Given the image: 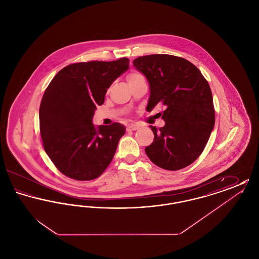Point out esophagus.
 Returning <instances> with one entry per match:
<instances>
[{"label":"esophagus","mask_w":259,"mask_h":259,"mask_svg":"<svg viewBox=\"0 0 259 259\" xmlns=\"http://www.w3.org/2000/svg\"><path fill=\"white\" fill-rule=\"evenodd\" d=\"M140 128V125L137 123H131L129 124L128 126H127V131H135L137 129H139Z\"/></svg>","instance_id":"34e87169"}]
</instances>
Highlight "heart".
Masks as SVG:
<instances>
[{
    "label": "heart",
    "instance_id": "obj_1",
    "mask_svg": "<svg viewBox=\"0 0 259 259\" xmlns=\"http://www.w3.org/2000/svg\"><path fill=\"white\" fill-rule=\"evenodd\" d=\"M141 78H145V77H144L143 74H141V73H139V72H132V73H130V74H128V81H129V82H132V81H134V80L141 79Z\"/></svg>",
    "mask_w": 259,
    "mask_h": 259
}]
</instances>
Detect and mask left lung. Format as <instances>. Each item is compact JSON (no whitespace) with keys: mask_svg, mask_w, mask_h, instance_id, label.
I'll return each mask as SVG.
<instances>
[{"mask_svg":"<svg viewBox=\"0 0 259 259\" xmlns=\"http://www.w3.org/2000/svg\"><path fill=\"white\" fill-rule=\"evenodd\" d=\"M149 83L148 111L165 107V125L146 148L148 158L165 170L177 171L197 159L214 125L212 95L208 81L192 63L168 54L141 56L133 61Z\"/></svg>","mask_w":259,"mask_h":259,"instance_id":"left-lung-1","label":"left lung"}]
</instances>
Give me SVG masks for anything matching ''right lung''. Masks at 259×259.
Returning <instances> with one entry per match:
<instances>
[{
	"label": "right lung",
	"instance_id": "1",
	"mask_svg": "<svg viewBox=\"0 0 259 259\" xmlns=\"http://www.w3.org/2000/svg\"><path fill=\"white\" fill-rule=\"evenodd\" d=\"M129 69V59L71 64L53 77L39 106L44 148L56 168L76 181L98 178L110 165L125 126H94L107 89Z\"/></svg>",
	"mask_w": 259,
	"mask_h": 259
}]
</instances>
